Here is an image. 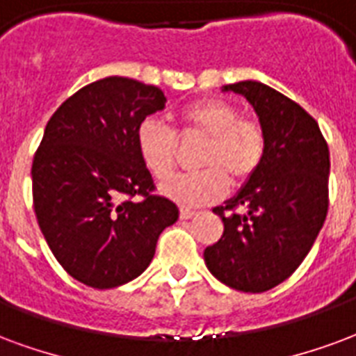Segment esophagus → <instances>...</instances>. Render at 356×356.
Here are the masks:
<instances>
[{
	"instance_id": "34e87169",
	"label": "esophagus",
	"mask_w": 356,
	"mask_h": 356,
	"mask_svg": "<svg viewBox=\"0 0 356 356\" xmlns=\"http://www.w3.org/2000/svg\"><path fill=\"white\" fill-rule=\"evenodd\" d=\"M196 215V211H192V209H186V207H181V211H179V217L183 218V220H188Z\"/></svg>"
}]
</instances>
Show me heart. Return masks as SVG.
I'll list each match as a JSON object with an SVG mask.
<instances>
[{
    "mask_svg": "<svg viewBox=\"0 0 356 356\" xmlns=\"http://www.w3.org/2000/svg\"><path fill=\"white\" fill-rule=\"evenodd\" d=\"M183 136L196 131L207 138L196 173L171 179L162 192L183 205L213 204L228 192V175L234 183L251 179L264 162L266 134L259 122L241 117L222 99H200L179 113ZM136 149L152 177L165 181L175 171L177 136L158 118H145L136 130Z\"/></svg>",
    "mask_w": 356,
    "mask_h": 356,
    "instance_id": "1",
    "label": "heart"
}]
</instances>
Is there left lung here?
<instances>
[{
	"instance_id": "obj_1",
	"label": "left lung",
	"mask_w": 356,
	"mask_h": 356,
	"mask_svg": "<svg viewBox=\"0 0 356 356\" xmlns=\"http://www.w3.org/2000/svg\"><path fill=\"white\" fill-rule=\"evenodd\" d=\"M222 90L241 94L257 111L266 156L241 191L213 209L225 232L204 260L225 285L264 292L296 272L325 225L330 152L317 120L291 97L257 81Z\"/></svg>"
}]
</instances>
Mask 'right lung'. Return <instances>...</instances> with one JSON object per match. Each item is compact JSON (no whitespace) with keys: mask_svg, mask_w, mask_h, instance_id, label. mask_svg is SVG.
Masks as SVG:
<instances>
[{"mask_svg":"<svg viewBox=\"0 0 356 356\" xmlns=\"http://www.w3.org/2000/svg\"><path fill=\"white\" fill-rule=\"evenodd\" d=\"M164 105L158 86L107 77L67 97L47 122L31 164L33 209L52 254L84 285L113 289L141 275L158 236L179 218L177 205L152 194L136 149L139 122Z\"/></svg>","mask_w":356,"mask_h":356,"instance_id":"1","label":"right lung"}]
</instances>
